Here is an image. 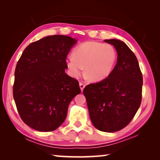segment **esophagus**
Here are the masks:
<instances>
[{
	"mask_svg": "<svg viewBox=\"0 0 160 160\" xmlns=\"http://www.w3.org/2000/svg\"><path fill=\"white\" fill-rule=\"evenodd\" d=\"M85 83H83V82H80V89H81V90H84V88H85Z\"/></svg>",
	"mask_w": 160,
	"mask_h": 160,
	"instance_id": "34e87169",
	"label": "esophagus"
}]
</instances>
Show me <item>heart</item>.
<instances>
[{
  "mask_svg": "<svg viewBox=\"0 0 160 160\" xmlns=\"http://www.w3.org/2000/svg\"><path fill=\"white\" fill-rule=\"evenodd\" d=\"M117 58L115 48L99 42H83L75 48L66 65L74 77L82 74L85 67L86 76L94 82L103 80L112 71Z\"/></svg>",
  "mask_w": 160,
  "mask_h": 160,
  "instance_id": "obj_1",
  "label": "heart"
}]
</instances>
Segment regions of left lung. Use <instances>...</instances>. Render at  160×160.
I'll use <instances>...</instances> for the list:
<instances>
[{
  "label": "left lung",
  "mask_w": 160,
  "mask_h": 160,
  "mask_svg": "<svg viewBox=\"0 0 160 160\" xmlns=\"http://www.w3.org/2000/svg\"><path fill=\"white\" fill-rule=\"evenodd\" d=\"M117 51V63L107 78L83 90L90 117L99 131L113 132L128 125L142 100V75L134 53L125 43L107 39Z\"/></svg>",
  "instance_id": "left-lung-1"
}]
</instances>
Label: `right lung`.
Returning a JSON list of instances; mask_svg holds the SVG:
<instances>
[{
    "label": "right lung",
    "mask_w": 160,
    "mask_h": 160,
    "mask_svg": "<svg viewBox=\"0 0 160 160\" xmlns=\"http://www.w3.org/2000/svg\"><path fill=\"white\" fill-rule=\"evenodd\" d=\"M76 42L64 35L44 37L29 44L18 61L13 98L21 119L32 128H58L70 102L80 93L78 81L65 72L67 56Z\"/></svg>",
    "instance_id": "obj_1"
}]
</instances>
